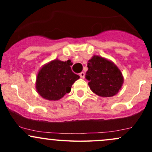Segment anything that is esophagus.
I'll return each mask as SVG.
<instances>
[{
    "mask_svg": "<svg viewBox=\"0 0 152 152\" xmlns=\"http://www.w3.org/2000/svg\"><path fill=\"white\" fill-rule=\"evenodd\" d=\"M79 76H80V77L82 78V79H84L85 76V73H84V72H81V73H79Z\"/></svg>",
    "mask_w": 152,
    "mask_h": 152,
    "instance_id": "esophagus-1",
    "label": "esophagus"
}]
</instances>
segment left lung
Returning <instances> with one entry per match:
<instances>
[{
  "label": "left lung",
  "mask_w": 152,
  "mask_h": 152,
  "mask_svg": "<svg viewBox=\"0 0 152 152\" xmlns=\"http://www.w3.org/2000/svg\"><path fill=\"white\" fill-rule=\"evenodd\" d=\"M86 79L92 91L102 97H112L118 93L124 77L113 62L99 56H93L87 63Z\"/></svg>",
  "instance_id": "1"
}]
</instances>
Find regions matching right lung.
Here are the masks:
<instances>
[{
  "mask_svg": "<svg viewBox=\"0 0 152 152\" xmlns=\"http://www.w3.org/2000/svg\"><path fill=\"white\" fill-rule=\"evenodd\" d=\"M70 61L54 59L42 66L36 80L37 93L43 99L57 101L70 93L72 85L79 79L70 67Z\"/></svg>",
  "mask_w": 152,
  "mask_h": 152,
  "instance_id": "1",
  "label": "right lung"
}]
</instances>
